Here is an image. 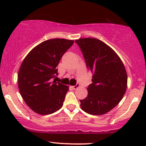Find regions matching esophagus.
Here are the masks:
<instances>
[{
	"mask_svg": "<svg viewBox=\"0 0 146 146\" xmlns=\"http://www.w3.org/2000/svg\"><path fill=\"white\" fill-rule=\"evenodd\" d=\"M79 87H80V84L77 83L75 85V86H72V88H73V89H74V90H75V89H77V88H78Z\"/></svg>",
	"mask_w": 146,
	"mask_h": 146,
	"instance_id": "obj_1",
	"label": "esophagus"
}]
</instances>
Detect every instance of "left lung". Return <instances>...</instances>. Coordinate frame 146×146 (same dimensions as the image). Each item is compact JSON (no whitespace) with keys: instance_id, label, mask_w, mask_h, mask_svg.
<instances>
[{"instance_id":"obj_1","label":"left lung","mask_w":146,"mask_h":146,"mask_svg":"<svg viewBox=\"0 0 146 146\" xmlns=\"http://www.w3.org/2000/svg\"><path fill=\"white\" fill-rule=\"evenodd\" d=\"M75 42L81 50L87 68L93 73L88 95L80 100L86 113L100 115L108 113L119 103L127 88V73L115 51L96 38H80Z\"/></svg>"}]
</instances>
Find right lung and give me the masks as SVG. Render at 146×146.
I'll list each match as a JSON object with an SVG mask.
<instances>
[{"instance_id": "add662e5", "label": "right lung", "mask_w": 146, "mask_h": 146, "mask_svg": "<svg viewBox=\"0 0 146 146\" xmlns=\"http://www.w3.org/2000/svg\"><path fill=\"white\" fill-rule=\"evenodd\" d=\"M73 43L66 39L48 40L33 48L23 60L18 71V88L25 103L36 113L49 115L62 106L68 86L54 78L62 57Z\"/></svg>"}]
</instances>
